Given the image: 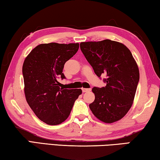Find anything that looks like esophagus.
Masks as SVG:
<instances>
[{"mask_svg": "<svg viewBox=\"0 0 160 160\" xmlns=\"http://www.w3.org/2000/svg\"><path fill=\"white\" fill-rule=\"evenodd\" d=\"M82 90L83 92H90L91 89H90V88H82Z\"/></svg>", "mask_w": 160, "mask_h": 160, "instance_id": "34e87169", "label": "esophagus"}]
</instances>
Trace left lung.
<instances>
[{
    "instance_id": "8db88e82",
    "label": "left lung",
    "mask_w": 160,
    "mask_h": 160,
    "mask_svg": "<svg viewBox=\"0 0 160 160\" xmlns=\"http://www.w3.org/2000/svg\"><path fill=\"white\" fill-rule=\"evenodd\" d=\"M80 49L98 77L106 75V87H94L89 107L100 121L121 120L132 107L139 80V70L132 52L122 43L105 39L81 42Z\"/></svg>"
}]
</instances>
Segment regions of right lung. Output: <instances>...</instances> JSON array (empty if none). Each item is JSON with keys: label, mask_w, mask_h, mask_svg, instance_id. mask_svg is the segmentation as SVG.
<instances>
[{"label": "right lung", "mask_w": 160, "mask_h": 160, "mask_svg": "<svg viewBox=\"0 0 160 160\" xmlns=\"http://www.w3.org/2000/svg\"><path fill=\"white\" fill-rule=\"evenodd\" d=\"M79 49L78 43L41 44L23 64L26 100L35 115L48 125H58L70 116L81 89H62L57 79L65 78L64 65Z\"/></svg>", "instance_id": "add662e5"}]
</instances>
